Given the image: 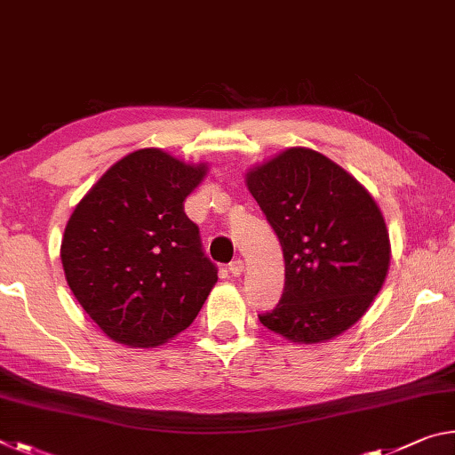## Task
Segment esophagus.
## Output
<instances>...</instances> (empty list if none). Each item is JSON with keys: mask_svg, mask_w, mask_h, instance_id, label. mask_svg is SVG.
Wrapping results in <instances>:
<instances>
[{"mask_svg": "<svg viewBox=\"0 0 455 455\" xmlns=\"http://www.w3.org/2000/svg\"><path fill=\"white\" fill-rule=\"evenodd\" d=\"M228 271H230V275H233V276H241L243 271H244V263H243L241 259H235L233 263L228 265Z\"/></svg>", "mask_w": 455, "mask_h": 455, "instance_id": "1", "label": "esophagus"}]
</instances>
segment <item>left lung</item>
Listing matches in <instances>:
<instances>
[{"mask_svg":"<svg viewBox=\"0 0 455 455\" xmlns=\"http://www.w3.org/2000/svg\"><path fill=\"white\" fill-rule=\"evenodd\" d=\"M246 188L279 236L284 289L259 321L292 343H323L355 325L389 271L379 206L355 176L317 150L287 148L252 166Z\"/></svg>","mask_w":455,"mask_h":455,"instance_id":"obj_1","label":"left lung"}]
</instances>
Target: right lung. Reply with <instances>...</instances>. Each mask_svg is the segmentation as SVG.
Segmentation results:
<instances>
[{"label": "right lung", "instance_id": "right-lung-1", "mask_svg": "<svg viewBox=\"0 0 455 455\" xmlns=\"http://www.w3.org/2000/svg\"><path fill=\"white\" fill-rule=\"evenodd\" d=\"M209 172L160 148L108 168L68 220L61 265L88 317L128 347H156L196 319L217 283L184 200Z\"/></svg>", "mask_w": 455, "mask_h": 455}]
</instances>
